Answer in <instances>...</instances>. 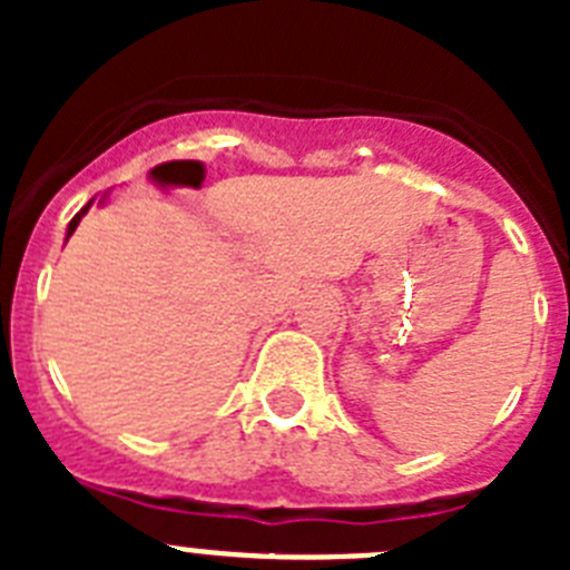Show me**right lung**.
I'll use <instances>...</instances> for the list:
<instances>
[{
    "instance_id": "obj_1",
    "label": "right lung",
    "mask_w": 570,
    "mask_h": 570,
    "mask_svg": "<svg viewBox=\"0 0 570 570\" xmlns=\"http://www.w3.org/2000/svg\"><path fill=\"white\" fill-rule=\"evenodd\" d=\"M85 210H88V205H85V208H82V210H79V214H77V216H73V219H70V225H68V236H70V234H73V230H77V225H79V219H82V214H85Z\"/></svg>"
}]
</instances>
